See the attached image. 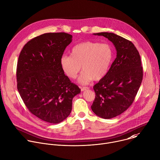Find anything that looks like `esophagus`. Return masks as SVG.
<instances>
[{"instance_id": "obj_1", "label": "esophagus", "mask_w": 160, "mask_h": 160, "mask_svg": "<svg viewBox=\"0 0 160 160\" xmlns=\"http://www.w3.org/2000/svg\"><path fill=\"white\" fill-rule=\"evenodd\" d=\"M89 88L88 87H80V89H81V91H84V90H87V89H88Z\"/></svg>"}]
</instances>
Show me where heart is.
I'll use <instances>...</instances> for the list:
<instances>
[{"label": "heart", "instance_id": "obj_1", "mask_svg": "<svg viewBox=\"0 0 160 160\" xmlns=\"http://www.w3.org/2000/svg\"><path fill=\"white\" fill-rule=\"evenodd\" d=\"M113 59V49L107 42H80L72 49L71 56L63 55L60 65L64 73L71 79L77 78L82 69L78 82L87 84L93 79L99 80L108 73Z\"/></svg>", "mask_w": 160, "mask_h": 160}]
</instances>
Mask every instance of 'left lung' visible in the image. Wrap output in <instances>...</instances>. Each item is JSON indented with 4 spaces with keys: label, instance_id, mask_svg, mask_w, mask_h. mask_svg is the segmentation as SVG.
I'll use <instances>...</instances> for the list:
<instances>
[{
    "label": "left lung",
    "instance_id": "1",
    "mask_svg": "<svg viewBox=\"0 0 160 160\" xmlns=\"http://www.w3.org/2000/svg\"><path fill=\"white\" fill-rule=\"evenodd\" d=\"M115 45L117 58L106 75L94 86L96 98L91 109L102 118L110 119L132 104L141 85L143 70L141 57L130 41L113 33L101 32Z\"/></svg>",
    "mask_w": 160,
    "mask_h": 160
}]
</instances>
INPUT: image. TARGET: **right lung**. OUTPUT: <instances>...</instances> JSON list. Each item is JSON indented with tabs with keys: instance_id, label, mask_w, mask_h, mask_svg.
Returning a JSON list of instances; mask_svg holds the SVG:
<instances>
[{
	"instance_id": "right-lung-1",
	"label": "right lung",
	"mask_w": 160,
	"mask_h": 160,
	"mask_svg": "<svg viewBox=\"0 0 160 160\" xmlns=\"http://www.w3.org/2000/svg\"><path fill=\"white\" fill-rule=\"evenodd\" d=\"M72 41L66 33H44L28 41L19 56L17 88L28 110L51 123L65 120L79 87L65 75L60 58Z\"/></svg>"
}]
</instances>
